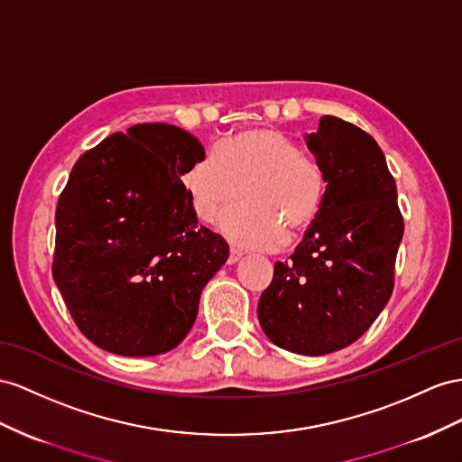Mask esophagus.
<instances>
[{
	"label": "esophagus",
	"mask_w": 462,
	"mask_h": 462,
	"mask_svg": "<svg viewBox=\"0 0 462 462\" xmlns=\"http://www.w3.org/2000/svg\"><path fill=\"white\" fill-rule=\"evenodd\" d=\"M242 252L240 250H236V247H230V255H228V263L232 265V263H238L240 259H242Z\"/></svg>",
	"instance_id": "esophagus-1"
}]
</instances>
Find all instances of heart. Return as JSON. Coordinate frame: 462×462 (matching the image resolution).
<instances>
[{"label": "heart", "instance_id": "obj_1", "mask_svg": "<svg viewBox=\"0 0 462 462\" xmlns=\"http://www.w3.org/2000/svg\"><path fill=\"white\" fill-rule=\"evenodd\" d=\"M183 187L199 220L220 218V230L245 247L279 245L306 230L320 215L328 195V173L320 162L279 130L255 126L220 140L215 156L195 162L183 175Z\"/></svg>", "mask_w": 462, "mask_h": 462}]
</instances>
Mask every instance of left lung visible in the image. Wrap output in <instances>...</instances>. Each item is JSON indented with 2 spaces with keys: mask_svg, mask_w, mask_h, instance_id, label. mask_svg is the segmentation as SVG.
I'll use <instances>...</instances> for the list:
<instances>
[{
  "mask_svg": "<svg viewBox=\"0 0 462 462\" xmlns=\"http://www.w3.org/2000/svg\"><path fill=\"white\" fill-rule=\"evenodd\" d=\"M306 146L328 173V195L289 262L275 263L257 318L281 349L326 355L357 341L383 312L404 218L371 134L326 115Z\"/></svg>",
  "mask_w": 462,
  "mask_h": 462,
  "instance_id": "1",
  "label": "left lung"
}]
</instances>
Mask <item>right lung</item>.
I'll use <instances>...</instances> for the list:
<instances>
[{
    "mask_svg": "<svg viewBox=\"0 0 462 462\" xmlns=\"http://www.w3.org/2000/svg\"><path fill=\"white\" fill-rule=\"evenodd\" d=\"M205 158L180 126L134 125L81 153L56 207L52 277L97 347L148 357L180 346L228 244L199 226L181 175Z\"/></svg>",
    "mask_w": 462,
    "mask_h": 462,
    "instance_id": "add662e5",
    "label": "right lung"
}]
</instances>
